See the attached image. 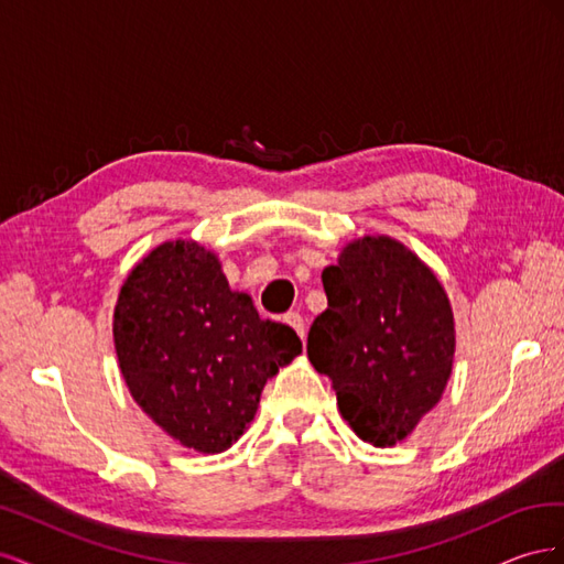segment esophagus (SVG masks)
I'll use <instances>...</instances> for the list:
<instances>
[{"label":"esophagus","instance_id":"1","mask_svg":"<svg viewBox=\"0 0 564 564\" xmlns=\"http://www.w3.org/2000/svg\"><path fill=\"white\" fill-rule=\"evenodd\" d=\"M284 322H286L289 327H292L301 338L305 336V324H303V317H301L299 313H286V315H284Z\"/></svg>","mask_w":564,"mask_h":564}]
</instances>
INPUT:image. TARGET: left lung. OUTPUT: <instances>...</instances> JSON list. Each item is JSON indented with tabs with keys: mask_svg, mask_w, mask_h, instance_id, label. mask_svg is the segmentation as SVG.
<instances>
[{
	"mask_svg": "<svg viewBox=\"0 0 564 564\" xmlns=\"http://www.w3.org/2000/svg\"><path fill=\"white\" fill-rule=\"evenodd\" d=\"M327 311L308 332L311 365L329 377L338 412L373 447H395L440 402L456 332L445 286L388 235L348 242L322 270Z\"/></svg>",
	"mask_w": 564,
	"mask_h": 564,
	"instance_id": "left-lung-1",
	"label": "left lung"
}]
</instances>
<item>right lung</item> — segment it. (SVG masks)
<instances>
[{
  "label": "right lung",
  "mask_w": 564,
  "mask_h": 564,
  "mask_svg": "<svg viewBox=\"0 0 564 564\" xmlns=\"http://www.w3.org/2000/svg\"><path fill=\"white\" fill-rule=\"evenodd\" d=\"M112 338L143 412L183 447L220 454L253 421L268 379L303 346L232 292L218 256L195 240L145 253L119 289Z\"/></svg>",
  "instance_id": "obj_1"
}]
</instances>
